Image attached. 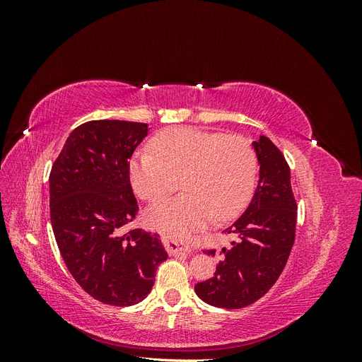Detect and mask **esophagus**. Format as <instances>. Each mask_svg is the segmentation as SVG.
<instances>
[{
    "label": "esophagus",
    "instance_id": "obj_1",
    "mask_svg": "<svg viewBox=\"0 0 362 362\" xmlns=\"http://www.w3.org/2000/svg\"><path fill=\"white\" fill-rule=\"evenodd\" d=\"M163 243L170 255H177L180 252H190L189 245L180 242L177 238H163Z\"/></svg>",
    "mask_w": 362,
    "mask_h": 362
}]
</instances>
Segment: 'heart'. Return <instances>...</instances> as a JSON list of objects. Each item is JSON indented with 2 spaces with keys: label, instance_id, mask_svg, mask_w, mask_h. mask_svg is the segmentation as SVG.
<instances>
[{
  "label": "heart",
  "instance_id": "obj_1",
  "mask_svg": "<svg viewBox=\"0 0 362 362\" xmlns=\"http://www.w3.org/2000/svg\"><path fill=\"white\" fill-rule=\"evenodd\" d=\"M152 149L129 163L131 184L144 201L154 202L178 187L184 192L148 208L152 228L184 233L189 228L233 218L249 201L257 177V154L242 136H223L192 127L163 131Z\"/></svg>",
  "mask_w": 362,
  "mask_h": 362
}]
</instances>
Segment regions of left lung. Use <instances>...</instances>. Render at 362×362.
Listing matches in <instances>:
<instances>
[{
	"label": "left lung",
	"instance_id": "obj_1",
	"mask_svg": "<svg viewBox=\"0 0 362 362\" xmlns=\"http://www.w3.org/2000/svg\"><path fill=\"white\" fill-rule=\"evenodd\" d=\"M254 148L259 163L254 198L223 231L235 237L229 247L204 250L221 262L213 278L194 286L196 294L217 308H245L262 298L286 267L294 243L298 204L288 163L264 136L254 141Z\"/></svg>",
	"mask_w": 362,
	"mask_h": 362
}]
</instances>
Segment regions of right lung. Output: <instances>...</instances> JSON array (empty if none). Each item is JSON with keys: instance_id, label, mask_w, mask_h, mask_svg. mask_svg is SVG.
I'll list each match as a JSON object with an SVG mask.
<instances>
[{"instance_id": "obj_1", "label": "right lung", "mask_w": 362, "mask_h": 362, "mask_svg": "<svg viewBox=\"0 0 362 362\" xmlns=\"http://www.w3.org/2000/svg\"><path fill=\"white\" fill-rule=\"evenodd\" d=\"M148 124L89 120L69 134L49 173V214L62 258L93 299L129 306L144 300L168 258L157 234L124 228L139 205L129 158Z\"/></svg>"}]
</instances>
